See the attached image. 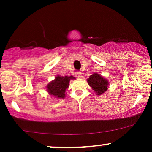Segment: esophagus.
Returning <instances> with one entry per match:
<instances>
[{"mask_svg":"<svg viewBox=\"0 0 152 152\" xmlns=\"http://www.w3.org/2000/svg\"><path fill=\"white\" fill-rule=\"evenodd\" d=\"M81 73L80 72V71H77V72H76V77L80 78V77H81Z\"/></svg>","mask_w":152,"mask_h":152,"instance_id":"obj_1","label":"esophagus"}]
</instances>
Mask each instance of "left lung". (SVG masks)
Returning <instances> with one entry per match:
<instances>
[{
  "mask_svg": "<svg viewBox=\"0 0 152 152\" xmlns=\"http://www.w3.org/2000/svg\"><path fill=\"white\" fill-rule=\"evenodd\" d=\"M88 85L95 91L98 95H101L108 89V81L101 75L94 73L87 79Z\"/></svg>",
  "mask_w": 152,
  "mask_h": 152,
  "instance_id": "8db88e82",
  "label": "left lung"
}]
</instances>
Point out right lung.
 Here are the masks:
<instances>
[{
    "instance_id": "obj_1",
    "label": "right lung",
    "mask_w": 152,
    "mask_h": 152,
    "mask_svg": "<svg viewBox=\"0 0 152 152\" xmlns=\"http://www.w3.org/2000/svg\"><path fill=\"white\" fill-rule=\"evenodd\" d=\"M72 76H66L64 77L58 76L55 78V80L48 83L47 86V91L50 95L54 96L57 98L64 99L65 97L66 89L69 87V81L71 79H74Z\"/></svg>"
}]
</instances>
